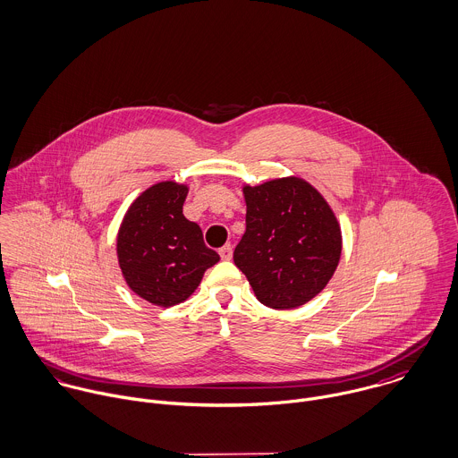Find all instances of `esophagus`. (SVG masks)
Returning <instances> with one entry per match:
<instances>
[{
    "instance_id": "obj_1",
    "label": "esophagus",
    "mask_w": 458,
    "mask_h": 458,
    "mask_svg": "<svg viewBox=\"0 0 458 458\" xmlns=\"http://www.w3.org/2000/svg\"><path fill=\"white\" fill-rule=\"evenodd\" d=\"M218 254H220V258H222L224 261H229V259L233 258V247H231V245H224V247L218 250Z\"/></svg>"
}]
</instances>
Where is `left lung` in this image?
Wrapping results in <instances>:
<instances>
[{"label":"left lung","mask_w":458,"mask_h":458,"mask_svg":"<svg viewBox=\"0 0 458 458\" xmlns=\"http://www.w3.org/2000/svg\"><path fill=\"white\" fill-rule=\"evenodd\" d=\"M243 197L247 229L234 265L261 304L279 310L307 304L339 265L343 236L332 208L299 175L243 184Z\"/></svg>","instance_id":"1"}]
</instances>
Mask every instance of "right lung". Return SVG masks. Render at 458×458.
<instances>
[{"mask_svg": "<svg viewBox=\"0 0 458 458\" xmlns=\"http://www.w3.org/2000/svg\"><path fill=\"white\" fill-rule=\"evenodd\" d=\"M188 184L161 181L128 208L117 233V259L130 290L159 307L184 302L220 256L182 215Z\"/></svg>", "mask_w": 458, "mask_h": 458, "instance_id": "add662e5", "label": "right lung"}]
</instances>
